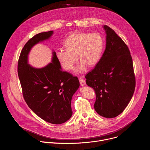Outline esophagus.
<instances>
[{
	"label": "esophagus",
	"mask_w": 150,
	"mask_h": 150,
	"mask_svg": "<svg viewBox=\"0 0 150 150\" xmlns=\"http://www.w3.org/2000/svg\"><path fill=\"white\" fill-rule=\"evenodd\" d=\"M79 80V82H80V84L81 86H84V85H85V84H86V82H85V80L83 79V78L81 77V76H79L78 78Z\"/></svg>",
	"instance_id": "esophagus-1"
}]
</instances>
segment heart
Wrapping results in <instances>:
<instances>
[{"label": "heart", "mask_w": 150, "mask_h": 150, "mask_svg": "<svg viewBox=\"0 0 150 150\" xmlns=\"http://www.w3.org/2000/svg\"><path fill=\"white\" fill-rule=\"evenodd\" d=\"M64 45L66 49L56 51L57 59L64 68L71 70L78 57L81 61L75 71L81 73L86 70L87 65L90 67L97 65L101 57L104 41L98 33H79L69 35Z\"/></svg>", "instance_id": "b5f03b06"}]
</instances>
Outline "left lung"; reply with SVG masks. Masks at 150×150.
<instances>
[{
	"label": "left lung",
	"instance_id": "8db88e82",
	"mask_svg": "<svg viewBox=\"0 0 150 150\" xmlns=\"http://www.w3.org/2000/svg\"><path fill=\"white\" fill-rule=\"evenodd\" d=\"M106 46L95 68L85 75L86 83L96 92L94 109L100 116L113 118L131 101L135 88V77L130 51L122 39L108 25Z\"/></svg>",
	"mask_w": 150,
	"mask_h": 150
}]
</instances>
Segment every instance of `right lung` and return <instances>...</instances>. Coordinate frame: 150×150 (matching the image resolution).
<instances>
[{
    "instance_id": "1",
    "label": "right lung",
    "mask_w": 150,
    "mask_h": 150,
    "mask_svg": "<svg viewBox=\"0 0 150 150\" xmlns=\"http://www.w3.org/2000/svg\"><path fill=\"white\" fill-rule=\"evenodd\" d=\"M53 31L41 33L30 39L21 50L18 74L24 98L29 108L40 118L53 124H61L72 115L71 100L79 87L77 77L63 71L60 62L53 52L52 62L41 68L28 63L31 48L49 39Z\"/></svg>"
}]
</instances>
